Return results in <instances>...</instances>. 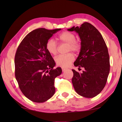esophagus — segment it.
Wrapping results in <instances>:
<instances>
[{"instance_id":"1","label":"esophagus","mask_w":122,"mask_h":122,"mask_svg":"<svg viewBox=\"0 0 122 122\" xmlns=\"http://www.w3.org/2000/svg\"><path fill=\"white\" fill-rule=\"evenodd\" d=\"M67 69V68H63V67L62 68V71H65Z\"/></svg>"}]
</instances>
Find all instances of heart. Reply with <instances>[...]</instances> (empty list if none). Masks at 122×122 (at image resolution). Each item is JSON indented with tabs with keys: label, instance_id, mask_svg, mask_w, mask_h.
Returning <instances> with one entry per match:
<instances>
[{
	"label": "heart",
	"instance_id": "b5f03b06",
	"mask_svg": "<svg viewBox=\"0 0 122 122\" xmlns=\"http://www.w3.org/2000/svg\"><path fill=\"white\" fill-rule=\"evenodd\" d=\"M75 38L74 34L68 31L61 33L58 36V40L61 42L68 44V51H72L77 52L81 48V44L79 41L76 40ZM46 49L51 55H56L57 53V44L56 41L53 39H49L46 44ZM55 60L57 66L67 67L74 60V56L72 53L60 55L55 58Z\"/></svg>",
	"mask_w": 122,
	"mask_h": 122
}]
</instances>
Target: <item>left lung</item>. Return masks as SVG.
I'll list each match as a JSON object with an SVG mask.
<instances>
[{"instance_id":"obj_1","label":"left lung","mask_w":122,"mask_h":122,"mask_svg":"<svg viewBox=\"0 0 122 122\" xmlns=\"http://www.w3.org/2000/svg\"><path fill=\"white\" fill-rule=\"evenodd\" d=\"M81 39V51L74 62L75 67L83 68V73L72 69V83L77 93L86 98L97 95L104 88L110 71V57L106 42L100 32L88 22L73 27Z\"/></svg>"}]
</instances>
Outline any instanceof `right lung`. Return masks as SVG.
Returning a JSON list of instances; mask_svg holds the SVG:
<instances>
[{"label":"right lung","mask_w":122,"mask_h":122,"mask_svg":"<svg viewBox=\"0 0 122 122\" xmlns=\"http://www.w3.org/2000/svg\"><path fill=\"white\" fill-rule=\"evenodd\" d=\"M60 30L36 29L25 37L16 49L15 78L22 94L34 102H46L55 93V78L61 75L62 69L53 68L55 62L46 44Z\"/></svg>","instance_id":"add662e5"}]
</instances>
